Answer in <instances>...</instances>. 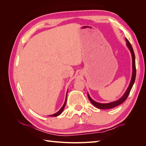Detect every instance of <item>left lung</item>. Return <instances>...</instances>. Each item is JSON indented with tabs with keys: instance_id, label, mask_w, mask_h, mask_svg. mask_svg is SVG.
I'll return each instance as SVG.
<instances>
[{
	"instance_id": "obj_1",
	"label": "left lung",
	"mask_w": 146,
	"mask_h": 146,
	"mask_svg": "<svg viewBox=\"0 0 146 146\" xmlns=\"http://www.w3.org/2000/svg\"><path fill=\"white\" fill-rule=\"evenodd\" d=\"M125 40L127 41V47H129V48L130 50V52L131 54V56H132V67H133V72H132V77H131V81L130 83V85L128 87L127 90H126V92H125V94L123 95V96L122 98H121L119 100L113 102H110L108 104H100V103H98L96 102V101L92 100L91 98L90 95L88 94V99L90 100L92 104V105H94L96 107L98 108L99 109H110V108H113L115 107H117V106L121 105V104H122L123 102H124L128 98V96L129 95L130 92L131 90L132 86H133L134 82L135 81V78H136V65H135V54H134V51L133 48H132V46L131 45V44L130 43V42L127 39H125Z\"/></svg>"
}]
</instances>
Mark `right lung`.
<instances>
[{
    "label": "right lung",
    "mask_w": 146,
    "mask_h": 146,
    "mask_svg": "<svg viewBox=\"0 0 146 146\" xmlns=\"http://www.w3.org/2000/svg\"><path fill=\"white\" fill-rule=\"evenodd\" d=\"M67 93H68V91H67ZM66 98H67V94H66V100H65L64 103V104H63V107L61 108V109L59 110V111H58V112H57V113H56L54 114H52V115H50L49 116H54V117H55V116H57L60 115V114L61 113L63 112V110H64V108L65 105H66Z\"/></svg>",
    "instance_id": "right-lung-1"
}]
</instances>
